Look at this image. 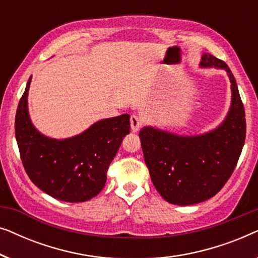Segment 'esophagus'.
I'll return each mask as SVG.
<instances>
[{"instance_id": "34e87169", "label": "esophagus", "mask_w": 258, "mask_h": 258, "mask_svg": "<svg viewBox=\"0 0 258 258\" xmlns=\"http://www.w3.org/2000/svg\"><path fill=\"white\" fill-rule=\"evenodd\" d=\"M130 125H132V130L134 133H137L141 128V125H142V121L137 117L136 115H133L132 117H130Z\"/></svg>"}]
</instances>
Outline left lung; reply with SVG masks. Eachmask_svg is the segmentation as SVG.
Masks as SVG:
<instances>
[{
  "instance_id": "8db88e82",
  "label": "left lung",
  "mask_w": 258,
  "mask_h": 258,
  "mask_svg": "<svg viewBox=\"0 0 258 258\" xmlns=\"http://www.w3.org/2000/svg\"><path fill=\"white\" fill-rule=\"evenodd\" d=\"M200 67L223 69L228 74L231 104L224 121L216 129L195 136L149 125L140 130L153 184L167 202L177 206H191L216 195L235 170L245 141L244 107L231 70L206 52Z\"/></svg>"
}]
</instances>
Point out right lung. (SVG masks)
I'll return each mask as SVG.
<instances>
[{
  "instance_id": "1",
  "label": "right lung",
  "mask_w": 258,
  "mask_h": 258,
  "mask_svg": "<svg viewBox=\"0 0 258 258\" xmlns=\"http://www.w3.org/2000/svg\"><path fill=\"white\" fill-rule=\"evenodd\" d=\"M30 82L31 77L15 117V136L26 172L35 185L54 199L72 203L89 201L103 189L109 164L130 133V115L101 119L69 139H50L31 123Z\"/></svg>"
}]
</instances>
